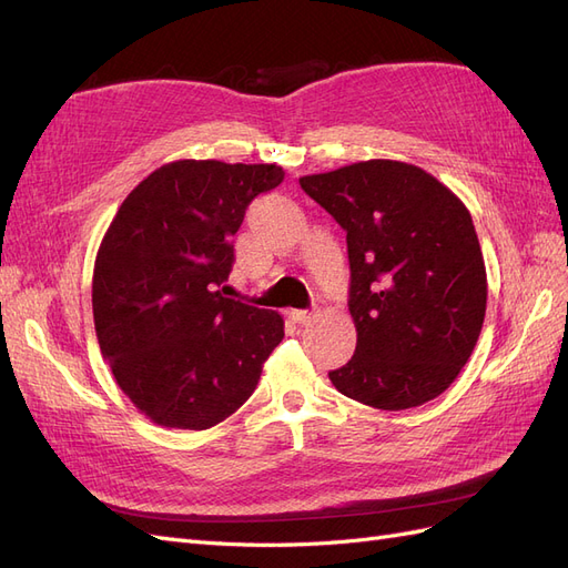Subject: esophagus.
Returning a JSON list of instances; mask_svg holds the SVG:
<instances>
[{"label":"esophagus","instance_id":"obj_1","mask_svg":"<svg viewBox=\"0 0 568 568\" xmlns=\"http://www.w3.org/2000/svg\"><path fill=\"white\" fill-rule=\"evenodd\" d=\"M288 317L294 320V322H298V324H311L317 315H315V313H311V311H291V313H288Z\"/></svg>","mask_w":568,"mask_h":568}]
</instances>
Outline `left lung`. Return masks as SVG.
Here are the masks:
<instances>
[{
	"mask_svg": "<svg viewBox=\"0 0 568 568\" xmlns=\"http://www.w3.org/2000/svg\"><path fill=\"white\" fill-rule=\"evenodd\" d=\"M346 232L355 355L338 393L409 409L448 388L476 346L488 280L471 215L426 170L374 159L301 178Z\"/></svg>",
	"mask_w": 568,
	"mask_h": 568,
	"instance_id": "obj_1",
	"label": "left lung"
}]
</instances>
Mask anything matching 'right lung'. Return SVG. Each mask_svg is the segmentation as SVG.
Masks as SVG:
<instances>
[{
	"label": "right lung",
	"mask_w": 568,
	"mask_h": 568,
	"mask_svg": "<svg viewBox=\"0 0 568 568\" xmlns=\"http://www.w3.org/2000/svg\"><path fill=\"white\" fill-rule=\"evenodd\" d=\"M274 163L173 161L136 184L94 261L99 348L153 424L203 432L242 407L284 338L280 313L222 296L248 203Z\"/></svg>",
	"instance_id": "add662e5"
}]
</instances>
